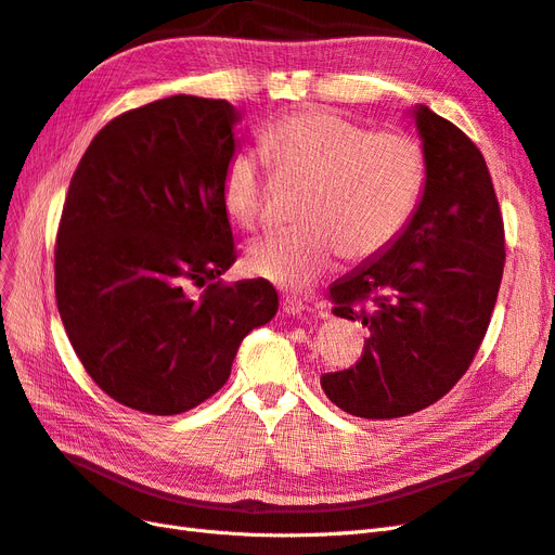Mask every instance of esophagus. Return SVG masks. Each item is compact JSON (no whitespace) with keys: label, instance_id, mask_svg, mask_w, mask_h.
I'll return each instance as SVG.
<instances>
[{"label":"esophagus","instance_id":"1","mask_svg":"<svg viewBox=\"0 0 555 555\" xmlns=\"http://www.w3.org/2000/svg\"><path fill=\"white\" fill-rule=\"evenodd\" d=\"M306 306L300 304V300H296L294 296H282V312L289 314V317H300L304 314Z\"/></svg>","mask_w":555,"mask_h":555}]
</instances>
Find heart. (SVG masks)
<instances>
[{"mask_svg": "<svg viewBox=\"0 0 555 555\" xmlns=\"http://www.w3.org/2000/svg\"><path fill=\"white\" fill-rule=\"evenodd\" d=\"M275 171L310 182L289 233L251 243V275L287 292H306L340 255L349 261L382 257L405 229L426 188V153L408 131H371L328 111L282 115L261 131ZM263 171L251 153L231 155L222 176L229 217L245 229L263 222Z\"/></svg>", "mask_w": 555, "mask_h": 555, "instance_id": "1", "label": "heart"}]
</instances>
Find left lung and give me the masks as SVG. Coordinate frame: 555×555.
I'll return each instance as SVG.
<instances>
[{
	"mask_svg": "<svg viewBox=\"0 0 555 555\" xmlns=\"http://www.w3.org/2000/svg\"><path fill=\"white\" fill-rule=\"evenodd\" d=\"M412 117L428 169L412 222L331 287L333 314L361 322L371 338L357 365L322 375V389L361 418L408 416L449 393L489 328L505 268V229L479 147L428 106Z\"/></svg>",
	"mask_w": 555,
	"mask_h": 555,
	"instance_id": "left-lung-1",
	"label": "left lung"
}]
</instances>
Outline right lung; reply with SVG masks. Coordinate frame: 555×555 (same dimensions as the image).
I'll return each mask as SVG.
<instances>
[{"label": "right lung", "mask_w": 555, "mask_h": 555, "mask_svg": "<svg viewBox=\"0 0 555 555\" xmlns=\"http://www.w3.org/2000/svg\"><path fill=\"white\" fill-rule=\"evenodd\" d=\"M238 120L224 99L190 94L127 111L92 139L66 192L57 310L88 375L131 410L201 405L278 312L268 280H217L236 261L222 176Z\"/></svg>", "instance_id": "obj_1"}]
</instances>
